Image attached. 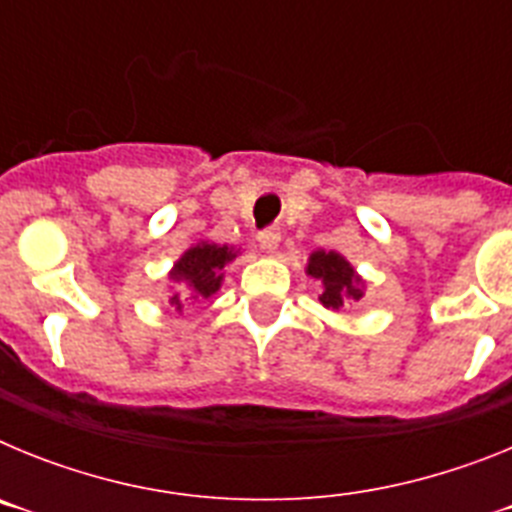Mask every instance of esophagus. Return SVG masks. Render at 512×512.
<instances>
[{
    "label": "esophagus",
    "instance_id": "obj_1",
    "mask_svg": "<svg viewBox=\"0 0 512 512\" xmlns=\"http://www.w3.org/2000/svg\"><path fill=\"white\" fill-rule=\"evenodd\" d=\"M279 241H282V235H279V230H261V233H259V246L264 248L266 253L277 251Z\"/></svg>",
    "mask_w": 512,
    "mask_h": 512
}]
</instances>
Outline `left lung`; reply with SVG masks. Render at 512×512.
Masks as SVG:
<instances>
[{
    "mask_svg": "<svg viewBox=\"0 0 512 512\" xmlns=\"http://www.w3.org/2000/svg\"><path fill=\"white\" fill-rule=\"evenodd\" d=\"M307 274L323 279V295L320 302L330 310H341L346 302L361 300V279L356 277L354 266L348 264L336 251H315L307 264Z\"/></svg>",
    "mask_w": 512,
    "mask_h": 512,
    "instance_id": "obj_1",
    "label": "left lung"
}]
</instances>
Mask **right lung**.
<instances>
[{"mask_svg": "<svg viewBox=\"0 0 512 512\" xmlns=\"http://www.w3.org/2000/svg\"><path fill=\"white\" fill-rule=\"evenodd\" d=\"M235 259L233 248L228 246H217V243H200V246L189 248L182 259L174 264V271H171V279L174 282H184L192 292V297H212L220 289V282H223V269L228 261ZM171 307L182 310V297L174 295L171 297Z\"/></svg>", "mask_w": 512, "mask_h": 512, "instance_id": "right-lung-1", "label": "right lung"}]
</instances>
